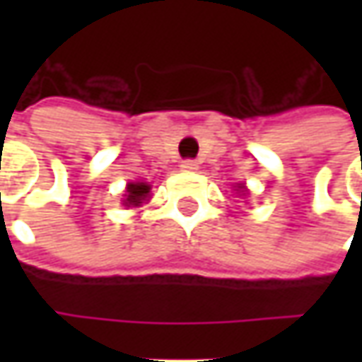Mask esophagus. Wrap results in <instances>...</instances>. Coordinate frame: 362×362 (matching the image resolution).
I'll return each mask as SVG.
<instances>
[{"label":"esophagus","instance_id":"obj_1","mask_svg":"<svg viewBox=\"0 0 362 362\" xmlns=\"http://www.w3.org/2000/svg\"><path fill=\"white\" fill-rule=\"evenodd\" d=\"M181 169H183V171H197V169H199V163L195 159H185L181 163Z\"/></svg>","mask_w":362,"mask_h":362}]
</instances>
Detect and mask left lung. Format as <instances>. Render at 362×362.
<instances>
[{
  "label": "left lung",
  "instance_id": "1",
  "mask_svg": "<svg viewBox=\"0 0 362 362\" xmlns=\"http://www.w3.org/2000/svg\"><path fill=\"white\" fill-rule=\"evenodd\" d=\"M235 191H238L240 195H245V191H247V189H245V185H238V189H235Z\"/></svg>",
  "mask_w": 362,
  "mask_h": 362
}]
</instances>
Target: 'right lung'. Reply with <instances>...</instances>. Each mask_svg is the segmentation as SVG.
I'll return each instance as SVG.
<instances>
[{
  "label": "right lung",
  "mask_w": 362,
  "mask_h": 362,
  "mask_svg": "<svg viewBox=\"0 0 362 362\" xmlns=\"http://www.w3.org/2000/svg\"><path fill=\"white\" fill-rule=\"evenodd\" d=\"M148 193H151V185H146L143 181H134L127 185V193H124V199L122 205L127 207H139L141 203H145L148 199Z\"/></svg>",
  "instance_id": "obj_1"
}]
</instances>
